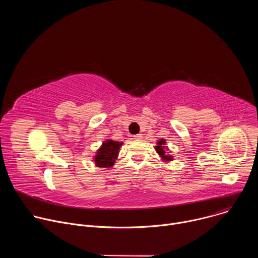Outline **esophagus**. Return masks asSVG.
I'll list each match as a JSON object with an SVG mask.
<instances>
[{"mask_svg":"<svg viewBox=\"0 0 258 258\" xmlns=\"http://www.w3.org/2000/svg\"><path fill=\"white\" fill-rule=\"evenodd\" d=\"M142 138H143V136L141 134H139V135H135L133 139L136 141H140V140H142Z\"/></svg>","mask_w":258,"mask_h":258,"instance_id":"1","label":"esophagus"}]
</instances>
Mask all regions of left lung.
Instances as JSON below:
<instances>
[{
  "mask_svg": "<svg viewBox=\"0 0 258 258\" xmlns=\"http://www.w3.org/2000/svg\"><path fill=\"white\" fill-rule=\"evenodd\" d=\"M155 151L157 152V154L159 155V157L161 158L162 161L164 162H169L173 160V156L170 155V151L169 148L166 145V140L165 139H159L156 142V146H155Z\"/></svg>",
  "mask_w": 258,
  "mask_h": 258,
  "instance_id": "8db88e82",
  "label": "left lung"
}]
</instances>
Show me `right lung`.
<instances>
[{"label":"right lung","instance_id":"1","mask_svg":"<svg viewBox=\"0 0 258 258\" xmlns=\"http://www.w3.org/2000/svg\"><path fill=\"white\" fill-rule=\"evenodd\" d=\"M122 144V142H116L111 139H106L102 143L93 158L95 165L101 168L112 167L118 157L119 149Z\"/></svg>","mask_w":258,"mask_h":258}]
</instances>
